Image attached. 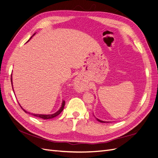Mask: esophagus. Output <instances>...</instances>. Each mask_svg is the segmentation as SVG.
I'll return each instance as SVG.
<instances>
[{
  "instance_id": "1",
  "label": "esophagus",
  "mask_w": 158,
  "mask_h": 158,
  "mask_svg": "<svg viewBox=\"0 0 158 158\" xmlns=\"http://www.w3.org/2000/svg\"><path fill=\"white\" fill-rule=\"evenodd\" d=\"M74 85L76 89L80 91H84L85 88V84L80 77H77L75 79Z\"/></svg>"
}]
</instances>
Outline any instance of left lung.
I'll return each instance as SVG.
<instances>
[{"instance_id": "1", "label": "left lung", "mask_w": 158, "mask_h": 158, "mask_svg": "<svg viewBox=\"0 0 158 158\" xmlns=\"http://www.w3.org/2000/svg\"><path fill=\"white\" fill-rule=\"evenodd\" d=\"M97 120H98V121H99V122H101V123H106V122H104V121H101V120H99V119H98V118H97Z\"/></svg>"}]
</instances>
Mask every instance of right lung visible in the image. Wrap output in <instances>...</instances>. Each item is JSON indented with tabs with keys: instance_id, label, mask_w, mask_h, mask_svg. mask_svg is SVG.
Returning a JSON list of instances; mask_svg holds the SVG:
<instances>
[{
	"instance_id": "right-lung-1",
	"label": "right lung",
	"mask_w": 158,
	"mask_h": 158,
	"mask_svg": "<svg viewBox=\"0 0 158 158\" xmlns=\"http://www.w3.org/2000/svg\"><path fill=\"white\" fill-rule=\"evenodd\" d=\"M11 77H12V76H11ZM11 82H12V78H11ZM64 105H65V101H63V103H62V106H61V107H60V109L57 112H56V113H55L54 114H33V116H35V117H40V118H43V119H50V118H54V117H56L57 115H59V114L63 111V109H64ZM21 107V106H20ZM23 110V111L24 112H26V113H29V114H30V113H28V112H27V111H26L24 109H23V108H22Z\"/></svg>"
}]
</instances>
